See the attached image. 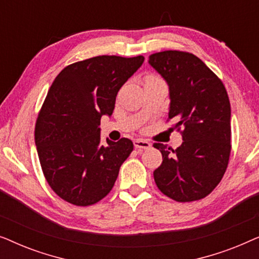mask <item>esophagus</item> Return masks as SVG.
Instances as JSON below:
<instances>
[{
    "label": "esophagus",
    "instance_id": "34e87169",
    "mask_svg": "<svg viewBox=\"0 0 259 259\" xmlns=\"http://www.w3.org/2000/svg\"><path fill=\"white\" fill-rule=\"evenodd\" d=\"M134 147H136L137 150L143 151V150H147V148H150L151 147V144L148 143V141H146V140L137 139V140H134Z\"/></svg>",
    "mask_w": 259,
    "mask_h": 259
}]
</instances>
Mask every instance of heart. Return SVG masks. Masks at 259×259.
Listing matches in <instances>:
<instances>
[{
  "mask_svg": "<svg viewBox=\"0 0 259 259\" xmlns=\"http://www.w3.org/2000/svg\"><path fill=\"white\" fill-rule=\"evenodd\" d=\"M155 77H158L157 75H153V74H150V75L146 76V80H150V79H155Z\"/></svg>",
  "mask_w": 259,
  "mask_h": 259,
  "instance_id": "1",
  "label": "heart"
}]
</instances>
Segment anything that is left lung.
I'll return each instance as SVG.
<instances>
[{"instance_id": "left-lung-1", "label": "left lung", "mask_w": 259, "mask_h": 259, "mask_svg": "<svg viewBox=\"0 0 259 259\" xmlns=\"http://www.w3.org/2000/svg\"><path fill=\"white\" fill-rule=\"evenodd\" d=\"M148 62L169 87L168 120L180 132L178 148L155 143L162 162L153 172L165 196L179 203L203 199L221 183L231 153V107L222 80L196 55L165 51Z\"/></svg>"}]
</instances>
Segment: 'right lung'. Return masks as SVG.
Returning a JSON list of instances; mask_svg holds the SVG:
<instances>
[{
	"label": "right lung",
	"mask_w": 259,
	"mask_h": 259,
	"mask_svg": "<svg viewBox=\"0 0 259 259\" xmlns=\"http://www.w3.org/2000/svg\"><path fill=\"white\" fill-rule=\"evenodd\" d=\"M143 62L141 55L95 56L65 67L53 81L37 115L35 144L46 180L67 203L90 206L114 186L133 143L121 138L102 144L99 125Z\"/></svg>",
	"instance_id": "right-lung-1"
}]
</instances>
